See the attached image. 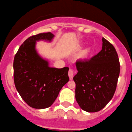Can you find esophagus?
Segmentation results:
<instances>
[{"label": "esophagus", "instance_id": "34e87169", "mask_svg": "<svg viewBox=\"0 0 132 132\" xmlns=\"http://www.w3.org/2000/svg\"><path fill=\"white\" fill-rule=\"evenodd\" d=\"M69 78L71 80H72L73 78V76H74V70L72 69H70L69 71Z\"/></svg>", "mask_w": 132, "mask_h": 132}]
</instances>
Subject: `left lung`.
<instances>
[{
    "label": "left lung",
    "instance_id": "left-lung-1",
    "mask_svg": "<svg viewBox=\"0 0 132 132\" xmlns=\"http://www.w3.org/2000/svg\"><path fill=\"white\" fill-rule=\"evenodd\" d=\"M78 72L75 97L80 107L87 112H97L111 100L120 73V63L115 47L102 38V48L89 60L76 62Z\"/></svg>",
    "mask_w": 132,
    "mask_h": 132
}]
</instances>
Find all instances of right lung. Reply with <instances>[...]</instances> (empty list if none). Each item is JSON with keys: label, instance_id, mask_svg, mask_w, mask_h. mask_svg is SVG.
Returning <instances> with one entry per match:
<instances>
[{"label": "right lung", "instance_id": "obj_1", "mask_svg": "<svg viewBox=\"0 0 132 132\" xmlns=\"http://www.w3.org/2000/svg\"><path fill=\"white\" fill-rule=\"evenodd\" d=\"M54 35L41 33L28 37L21 45L13 60V78L17 91L28 105L44 109L51 106L69 81V67H50L36 50V41H49Z\"/></svg>", "mask_w": 132, "mask_h": 132}]
</instances>
